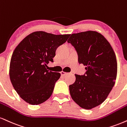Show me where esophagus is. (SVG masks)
<instances>
[{"instance_id":"34e87169","label":"esophagus","mask_w":127,"mask_h":127,"mask_svg":"<svg viewBox=\"0 0 127 127\" xmlns=\"http://www.w3.org/2000/svg\"><path fill=\"white\" fill-rule=\"evenodd\" d=\"M60 73H61V75L63 76H64L66 75L67 74V73L64 72V71H62V72H61Z\"/></svg>"}]
</instances>
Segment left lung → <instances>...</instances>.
<instances>
[{"instance_id":"1","label":"left lung","mask_w":127,"mask_h":127,"mask_svg":"<svg viewBox=\"0 0 127 127\" xmlns=\"http://www.w3.org/2000/svg\"><path fill=\"white\" fill-rule=\"evenodd\" d=\"M67 42L75 48L79 64L86 65L83 75L75 74L69 86L73 100L81 108L91 109L100 105L115 83L117 62L106 39L97 32H82L71 35Z\"/></svg>"}]
</instances>
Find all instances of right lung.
<instances>
[{
    "label": "right lung",
    "instance_id": "right-lung-1",
    "mask_svg": "<svg viewBox=\"0 0 127 127\" xmlns=\"http://www.w3.org/2000/svg\"><path fill=\"white\" fill-rule=\"evenodd\" d=\"M70 35H54L36 31L27 36L15 49L9 76L15 90L31 105H39L50 98L60 73L47 70L56 51Z\"/></svg>",
    "mask_w": 127,
    "mask_h": 127
}]
</instances>
